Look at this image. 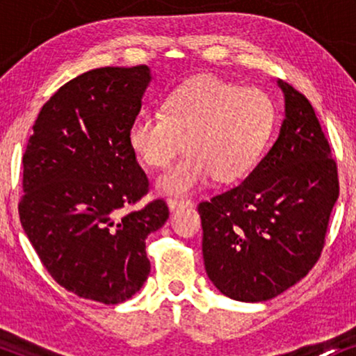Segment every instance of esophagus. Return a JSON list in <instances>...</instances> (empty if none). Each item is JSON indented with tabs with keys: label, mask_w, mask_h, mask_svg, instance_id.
<instances>
[{
	"label": "esophagus",
	"mask_w": 356,
	"mask_h": 356,
	"mask_svg": "<svg viewBox=\"0 0 356 356\" xmlns=\"http://www.w3.org/2000/svg\"><path fill=\"white\" fill-rule=\"evenodd\" d=\"M167 206L170 211H177V209H181V207H189L191 206V201H188V199H168L167 201Z\"/></svg>",
	"instance_id": "1"
}]
</instances>
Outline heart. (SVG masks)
I'll return each mask as SVG.
<instances>
[{
  "mask_svg": "<svg viewBox=\"0 0 356 356\" xmlns=\"http://www.w3.org/2000/svg\"><path fill=\"white\" fill-rule=\"evenodd\" d=\"M275 124V105L266 92L202 76L167 94L162 113L136 116L128 143L145 165L165 168L186 140L189 154L157 179L159 193L181 196L197 191L212 177L233 183L250 175Z\"/></svg>",
  "mask_w": 356,
  "mask_h": 356,
  "instance_id": "b5f03b06",
  "label": "heart"
}]
</instances>
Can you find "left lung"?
Instances as JSON below:
<instances>
[{"instance_id":"1","label":"left lung","mask_w":356,"mask_h":356,"mask_svg":"<svg viewBox=\"0 0 356 356\" xmlns=\"http://www.w3.org/2000/svg\"><path fill=\"white\" fill-rule=\"evenodd\" d=\"M284 95L279 136L256 168L199 204L207 277L222 295L257 303L300 282L319 259L339 199L337 165L308 99Z\"/></svg>"}]
</instances>
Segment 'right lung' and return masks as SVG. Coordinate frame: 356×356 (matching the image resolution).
<instances>
[{"label": "right lung", "mask_w": 356, "mask_h": 356, "mask_svg": "<svg viewBox=\"0 0 356 356\" xmlns=\"http://www.w3.org/2000/svg\"><path fill=\"white\" fill-rule=\"evenodd\" d=\"M152 79L145 65L77 76L42 106L22 157L24 232L81 298L118 305L139 291L150 272L145 240L168 218L162 199L126 212L149 189L128 129Z\"/></svg>", "instance_id": "obj_1"}]
</instances>
